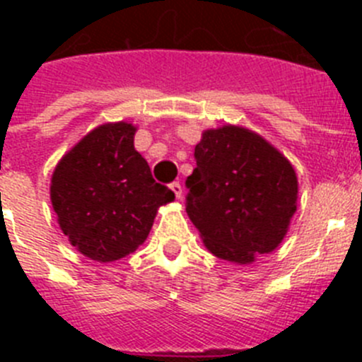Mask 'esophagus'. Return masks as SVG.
<instances>
[{"instance_id": "obj_1", "label": "esophagus", "mask_w": 362, "mask_h": 362, "mask_svg": "<svg viewBox=\"0 0 362 362\" xmlns=\"http://www.w3.org/2000/svg\"><path fill=\"white\" fill-rule=\"evenodd\" d=\"M170 190L174 192L177 199H181V196H183V187H181V183H179V181H174V183L170 185Z\"/></svg>"}]
</instances>
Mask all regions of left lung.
<instances>
[{
    "label": "left lung",
    "instance_id": "1",
    "mask_svg": "<svg viewBox=\"0 0 362 362\" xmlns=\"http://www.w3.org/2000/svg\"><path fill=\"white\" fill-rule=\"evenodd\" d=\"M187 177V214L204 246L230 263L274 252L297 210L290 161L259 134L235 124L204 130Z\"/></svg>",
    "mask_w": 362,
    "mask_h": 362
}]
</instances>
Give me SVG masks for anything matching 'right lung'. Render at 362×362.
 I'll use <instances>...</instances> for the list:
<instances>
[{"label":"right lung","mask_w":362,"mask_h":362,"mask_svg":"<svg viewBox=\"0 0 362 362\" xmlns=\"http://www.w3.org/2000/svg\"><path fill=\"white\" fill-rule=\"evenodd\" d=\"M132 123H105L86 134L57 163L50 201L70 245L86 257L110 263L148 238L159 206L174 201L156 183L134 148Z\"/></svg>","instance_id":"obj_1"}]
</instances>
